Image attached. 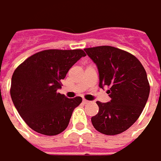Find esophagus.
I'll return each mask as SVG.
<instances>
[{"label":"esophagus","mask_w":161,"mask_h":161,"mask_svg":"<svg viewBox=\"0 0 161 161\" xmlns=\"http://www.w3.org/2000/svg\"><path fill=\"white\" fill-rule=\"evenodd\" d=\"M89 103H90V102L87 101V100H83V103H84V104H88Z\"/></svg>","instance_id":"obj_1"}]
</instances>
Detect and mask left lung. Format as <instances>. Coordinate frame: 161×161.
<instances>
[{
    "instance_id": "8db88e82",
    "label": "left lung",
    "mask_w": 161,
    "mask_h": 161,
    "mask_svg": "<svg viewBox=\"0 0 161 161\" xmlns=\"http://www.w3.org/2000/svg\"><path fill=\"white\" fill-rule=\"evenodd\" d=\"M97 65L100 87L107 86L110 102H96L99 112L92 117L93 127L107 136L127 130L143 110L150 93L146 71L133 54L112 46L86 48Z\"/></svg>"
}]
</instances>
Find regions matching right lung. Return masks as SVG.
<instances>
[{"label":"right lung","instance_id":"add662e5","mask_svg":"<svg viewBox=\"0 0 161 161\" xmlns=\"http://www.w3.org/2000/svg\"><path fill=\"white\" fill-rule=\"evenodd\" d=\"M86 55L81 49L44 50L33 54L15 69L10 96L21 118L33 130L56 136L68 127L82 98L69 99L57 91L70 68Z\"/></svg>","mask_w":161,"mask_h":161}]
</instances>
